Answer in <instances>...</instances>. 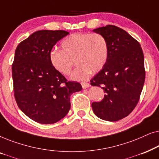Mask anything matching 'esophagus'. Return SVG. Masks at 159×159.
<instances>
[{
  "label": "esophagus",
  "instance_id": "obj_1",
  "mask_svg": "<svg viewBox=\"0 0 159 159\" xmlns=\"http://www.w3.org/2000/svg\"><path fill=\"white\" fill-rule=\"evenodd\" d=\"M81 84H82V87L83 89H86L90 86V84L88 83V82H82Z\"/></svg>",
  "mask_w": 159,
  "mask_h": 159
}]
</instances>
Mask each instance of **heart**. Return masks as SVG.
<instances>
[{
    "mask_svg": "<svg viewBox=\"0 0 159 159\" xmlns=\"http://www.w3.org/2000/svg\"><path fill=\"white\" fill-rule=\"evenodd\" d=\"M62 50L53 49L49 60L53 68L62 75L71 73L73 59L78 66L71 79L83 81L92 71L98 72L107 62L109 48L106 38L100 33H74L66 37L61 43Z\"/></svg>",
    "mask_w": 159,
    "mask_h": 159,
    "instance_id": "1",
    "label": "heart"
}]
</instances>
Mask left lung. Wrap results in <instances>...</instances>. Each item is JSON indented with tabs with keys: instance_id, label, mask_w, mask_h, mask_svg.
Returning a JSON list of instances; mask_svg holds the SVG:
<instances>
[{
	"instance_id": "8db88e82",
	"label": "left lung",
	"mask_w": 159,
	"mask_h": 159,
	"mask_svg": "<svg viewBox=\"0 0 159 159\" xmlns=\"http://www.w3.org/2000/svg\"><path fill=\"white\" fill-rule=\"evenodd\" d=\"M105 37L109 53L103 69L90 80L103 88V101L93 102L98 118L116 121L127 116L138 104L145 82L144 55L140 43L125 30L114 25L93 30Z\"/></svg>"
}]
</instances>
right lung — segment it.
I'll use <instances>...</instances> for the list:
<instances>
[{
	"label": "right lung",
	"instance_id": "1",
	"mask_svg": "<svg viewBox=\"0 0 159 159\" xmlns=\"http://www.w3.org/2000/svg\"><path fill=\"white\" fill-rule=\"evenodd\" d=\"M64 30H39L21 42L15 51L12 77L15 100L24 114L36 122L53 124L70 109V97L82 85L67 81L51 66L50 52L66 36Z\"/></svg>",
	"mask_w": 159,
	"mask_h": 159
}]
</instances>
